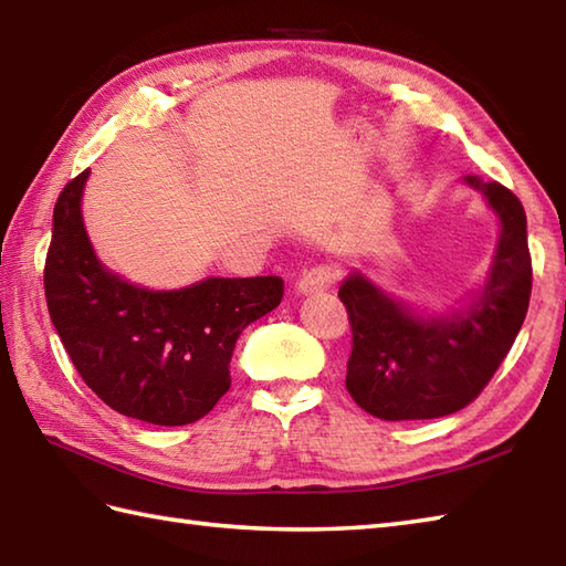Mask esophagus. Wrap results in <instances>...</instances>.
Returning a JSON list of instances; mask_svg holds the SVG:
<instances>
[{
  "mask_svg": "<svg viewBox=\"0 0 566 566\" xmlns=\"http://www.w3.org/2000/svg\"><path fill=\"white\" fill-rule=\"evenodd\" d=\"M335 280H338V270H335L333 264H316V268H311L302 274L296 290H298V294H306V296L323 294L331 290Z\"/></svg>",
  "mask_w": 566,
  "mask_h": 566,
  "instance_id": "1",
  "label": "esophagus"
}]
</instances>
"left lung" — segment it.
<instances>
[{"instance_id":"8db88e82","label":"left lung","mask_w":566,"mask_h":566,"mask_svg":"<svg viewBox=\"0 0 566 566\" xmlns=\"http://www.w3.org/2000/svg\"><path fill=\"white\" fill-rule=\"evenodd\" d=\"M501 219L486 290L462 316L418 318L363 274L340 286L353 331L345 387L381 420L450 416L472 403L496 375L518 335L533 290V260L521 199L509 187L467 175Z\"/></svg>"}]
</instances>
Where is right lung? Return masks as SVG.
Segmentation results:
<instances>
[{
    "label": "right lung",
    "instance_id": "obj_1",
    "mask_svg": "<svg viewBox=\"0 0 566 566\" xmlns=\"http://www.w3.org/2000/svg\"><path fill=\"white\" fill-rule=\"evenodd\" d=\"M90 170L60 191L43 286L48 314L82 381L128 418L187 426L231 387L238 335L284 296L282 276H211L179 292H148L104 270L84 233Z\"/></svg>",
    "mask_w": 566,
    "mask_h": 566
}]
</instances>
